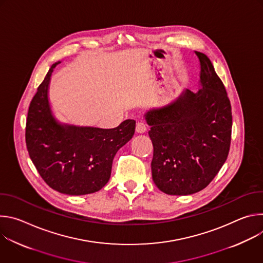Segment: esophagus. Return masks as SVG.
<instances>
[{
  "label": "esophagus",
  "mask_w": 263,
  "mask_h": 263,
  "mask_svg": "<svg viewBox=\"0 0 263 263\" xmlns=\"http://www.w3.org/2000/svg\"><path fill=\"white\" fill-rule=\"evenodd\" d=\"M146 131V126L143 123H137L136 124V132L139 134H142Z\"/></svg>",
  "instance_id": "1"
}]
</instances>
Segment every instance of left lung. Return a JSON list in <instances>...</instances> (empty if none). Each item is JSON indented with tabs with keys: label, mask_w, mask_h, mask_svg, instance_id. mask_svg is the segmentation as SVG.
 <instances>
[{
	"label": "left lung",
	"mask_w": 263,
	"mask_h": 263,
	"mask_svg": "<svg viewBox=\"0 0 263 263\" xmlns=\"http://www.w3.org/2000/svg\"><path fill=\"white\" fill-rule=\"evenodd\" d=\"M201 63V89L185 91L177 101L145 115L154 152L152 178L173 196L198 193L226 161L232 132V111L223 83L210 59Z\"/></svg>",
	"instance_id": "8db88e82"
}]
</instances>
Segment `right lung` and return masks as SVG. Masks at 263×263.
<instances>
[{
  "label": "right lung",
  "instance_id": "obj_1",
  "mask_svg": "<svg viewBox=\"0 0 263 263\" xmlns=\"http://www.w3.org/2000/svg\"><path fill=\"white\" fill-rule=\"evenodd\" d=\"M54 63L28 110L26 145L37 172L51 189L80 196L100 191L111 175L119 149L134 135L135 121L115 129L59 125L51 115L48 86Z\"/></svg>",
  "mask_w": 263,
  "mask_h": 263
}]
</instances>
